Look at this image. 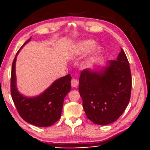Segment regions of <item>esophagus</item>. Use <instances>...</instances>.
<instances>
[{
	"label": "esophagus",
	"instance_id": "1",
	"mask_svg": "<svg viewBox=\"0 0 150 150\" xmlns=\"http://www.w3.org/2000/svg\"><path fill=\"white\" fill-rule=\"evenodd\" d=\"M78 84H79V82H78V80H77V79H75V78L72 79V80H71V85H72V87H76L78 85Z\"/></svg>",
	"mask_w": 150,
	"mask_h": 150
}]
</instances>
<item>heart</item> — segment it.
<instances>
[{
  "label": "heart",
  "instance_id": "obj_1",
  "mask_svg": "<svg viewBox=\"0 0 150 150\" xmlns=\"http://www.w3.org/2000/svg\"><path fill=\"white\" fill-rule=\"evenodd\" d=\"M94 44V42L92 40H87L78 43V44H77V46L74 48L73 51H72V57L76 58L78 57V56H83V55L86 54V53L91 49V48L92 47ZM100 51L101 49L99 46H96L93 48L92 55H91V56L89 57V59L87 60V65H91L93 62L97 59L98 56H99V54L100 53Z\"/></svg>",
  "mask_w": 150,
  "mask_h": 150
}]
</instances>
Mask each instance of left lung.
Returning a JSON list of instances; mask_svg holds the SVG:
<instances>
[{"instance_id":"left-lung-1","label":"left lung","mask_w":150,"mask_h":150,"mask_svg":"<svg viewBox=\"0 0 150 150\" xmlns=\"http://www.w3.org/2000/svg\"><path fill=\"white\" fill-rule=\"evenodd\" d=\"M79 92L87 118L97 125L116 121L128 105L132 77L126 55L121 49L116 60L101 71L81 72Z\"/></svg>"}]
</instances>
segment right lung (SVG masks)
Instances as JSON below:
<instances>
[{
	"mask_svg": "<svg viewBox=\"0 0 150 150\" xmlns=\"http://www.w3.org/2000/svg\"><path fill=\"white\" fill-rule=\"evenodd\" d=\"M30 39L22 45H25ZM19 49L12 65L10 92L12 99L20 116L27 123L39 127H48L60 119L64 98L71 89L70 74L58 79L40 95L26 97L17 89L15 77V62Z\"/></svg>",
	"mask_w": 150,
	"mask_h": 150,
	"instance_id": "add662e5",
	"label": "right lung"
}]
</instances>
